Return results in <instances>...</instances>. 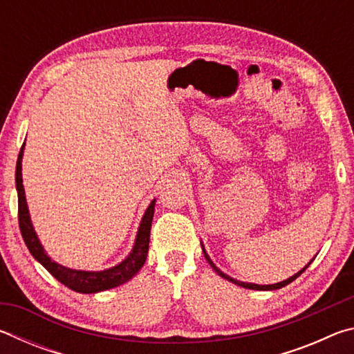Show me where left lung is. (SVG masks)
<instances>
[{
    "label": "left lung",
    "mask_w": 354,
    "mask_h": 354,
    "mask_svg": "<svg viewBox=\"0 0 354 354\" xmlns=\"http://www.w3.org/2000/svg\"><path fill=\"white\" fill-rule=\"evenodd\" d=\"M201 248H203V253H205V257H206V261L211 263V267L214 268L215 272H217L221 278H225V279H227V281H231V283H234V284H237V286H241V287H245V289H253V290H277V289H281V287H284V286H287V284H290L293 279H297L299 274H301L304 270H306V268L310 266V261L306 267H303V270H299L298 273H295L293 274V277H290V278H287L286 281H281V283H277V284H268V286H261V284H253V283H243V281H237V279H234V278H231V277H227L226 273H223L220 270V268L215 266V263L211 261V257L207 256V253H206V250H205V247H203L201 245Z\"/></svg>",
    "instance_id": "obj_1"
}]
</instances>
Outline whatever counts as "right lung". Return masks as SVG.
I'll list each match as a JSON object with an SVG mask.
<instances>
[{"label":"right lung","mask_w":354,"mask_h":354,"mask_svg":"<svg viewBox=\"0 0 354 354\" xmlns=\"http://www.w3.org/2000/svg\"><path fill=\"white\" fill-rule=\"evenodd\" d=\"M23 149H25V143L20 149L19 159H17V169H15V184H17V194H19V225L20 231L25 241L29 253L34 256L35 261H39L53 277H55L59 283L67 286L68 289L80 292V293H97L107 289H113V287L122 286L124 283L136 277L139 273L143 263L147 261L148 247H149V230H151V221L154 215V205L156 200L149 203L145 214H143L139 231H137V237L134 242V247L131 250L127 259H123L115 267L106 268L101 272H84V270H73V268H67L51 261V257L45 253L44 247L39 241L37 234H35L34 226L31 223V217H29L28 205L25 189H23V178H21V159H23Z\"/></svg>","instance_id":"1"}]
</instances>
